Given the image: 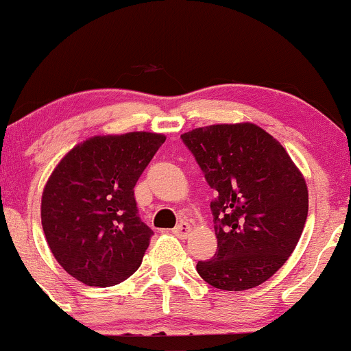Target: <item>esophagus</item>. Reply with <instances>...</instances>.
Masks as SVG:
<instances>
[{"label":"esophagus","instance_id":"34e87169","mask_svg":"<svg viewBox=\"0 0 351 351\" xmlns=\"http://www.w3.org/2000/svg\"><path fill=\"white\" fill-rule=\"evenodd\" d=\"M191 232H192V227H191V223H187V222H180L179 226L174 228V234L179 239H187Z\"/></svg>","mask_w":351,"mask_h":351}]
</instances>
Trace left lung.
<instances>
[{"label": "left lung", "instance_id": "8db88e82", "mask_svg": "<svg viewBox=\"0 0 351 351\" xmlns=\"http://www.w3.org/2000/svg\"><path fill=\"white\" fill-rule=\"evenodd\" d=\"M215 191L217 254L197 262L208 285L242 292L289 261L308 214V189L285 147L257 124H212L182 134Z\"/></svg>", "mask_w": 351, "mask_h": 351}]
</instances>
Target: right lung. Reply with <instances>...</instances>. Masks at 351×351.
I'll return each instance as SVG.
<instances>
[{"label": "right lung", "mask_w": 351, "mask_h": 351, "mask_svg": "<svg viewBox=\"0 0 351 351\" xmlns=\"http://www.w3.org/2000/svg\"><path fill=\"white\" fill-rule=\"evenodd\" d=\"M165 136H94L59 160L41 197L54 258L89 287L117 285L139 269L152 230L137 215L134 186Z\"/></svg>", "instance_id": "add662e5"}]
</instances>
